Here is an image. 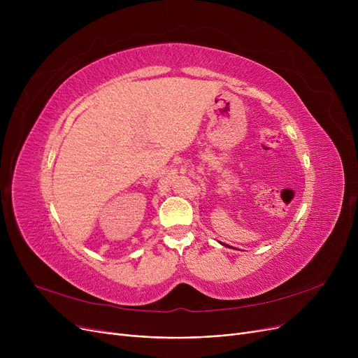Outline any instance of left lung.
Returning a JSON list of instances; mask_svg holds the SVG:
<instances>
[{"label":"left lung","mask_w":358,"mask_h":358,"mask_svg":"<svg viewBox=\"0 0 358 358\" xmlns=\"http://www.w3.org/2000/svg\"><path fill=\"white\" fill-rule=\"evenodd\" d=\"M224 247H228V245H224Z\"/></svg>","instance_id":"8db88e82"}]
</instances>
